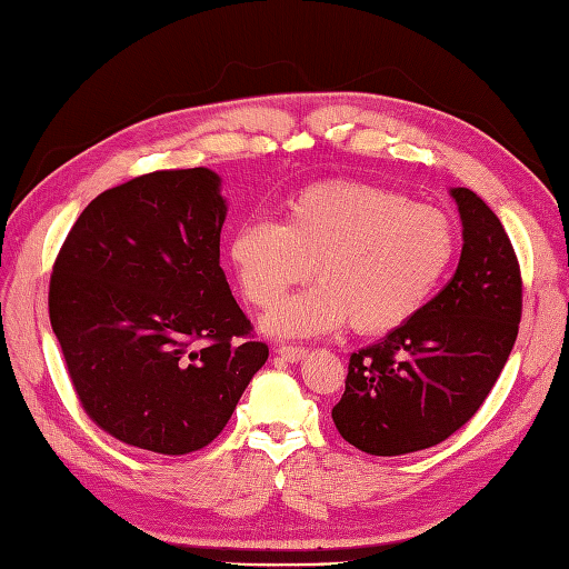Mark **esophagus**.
Here are the masks:
<instances>
[{
	"label": "esophagus",
	"instance_id": "1",
	"mask_svg": "<svg viewBox=\"0 0 569 569\" xmlns=\"http://www.w3.org/2000/svg\"><path fill=\"white\" fill-rule=\"evenodd\" d=\"M278 355L284 361H289V363H299L301 359H306V355H309V351H306L303 347H280Z\"/></svg>",
	"mask_w": 569,
	"mask_h": 569
}]
</instances>
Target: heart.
Masks as SVG:
<instances>
[{"label":"heart","instance_id":"1","mask_svg":"<svg viewBox=\"0 0 569 569\" xmlns=\"http://www.w3.org/2000/svg\"><path fill=\"white\" fill-rule=\"evenodd\" d=\"M448 214L366 181H328L287 203L284 222L247 220L229 241L237 282L253 306L278 301L311 274V289L260 320L280 340L340 330L388 335L417 316L455 258Z\"/></svg>","mask_w":569,"mask_h":569}]
</instances>
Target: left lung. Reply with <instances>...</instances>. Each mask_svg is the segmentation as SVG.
Listing matches in <instances>:
<instances>
[{"label":"left lung","instance_id":"1","mask_svg":"<svg viewBox=\"0 0 569 569\" xmlns=\"http://www.w3.org/2000/svg\"><path fill=\"white\" fill-rule=\"evenodd\" d=\"M450 196L465 241L452 280L407 326L351 355L332 407L337 431L368 455H407L450 438L479 411L517 340L512 243L473 191L457 187Z\"/></svg>","mask_w":569,"mask_h":569}]
</instances>
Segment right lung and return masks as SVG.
Segmentation results:
<instances>
[{"label": "right lung", "instance_id": "right-lung-1", "mask_svg": "<svg viewBox=\"0 0 569 569\" xmlns=\"http://www.w3.org/2000/svg\"><path fill=\"white\" fill-rule=\"evenodd\" d=\"M220 189L208 167L136 177L90 201L57 256L50 322L76 395L133 448H206L268 361L220 268Z\"/></svg>", "mask_w": 569, "mask_h": 569}]
</instances>
